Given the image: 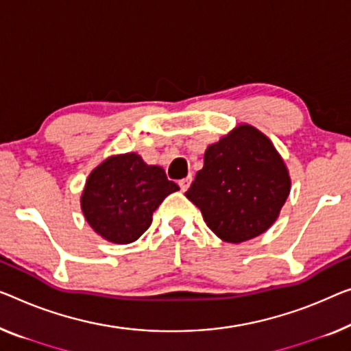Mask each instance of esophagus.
<instances>
[{
  "label": "esophagus",
  "mask_w": 351,
  "mask_h": 351,
  "mask_svg": "<svg viewBox=\"0 0 351 351\" xmlns=\"http://www.w3.org/2000/svg\"><path fill=\"white\" fill-rule=\"evenodd\" d=\"M191 182H192V175H189L187 178H184V180H181V181H180V187H181V191H182V192H186L187 189H189Z\"/></svg>",
  "instance_id": "obj_1"
}]
</instances>
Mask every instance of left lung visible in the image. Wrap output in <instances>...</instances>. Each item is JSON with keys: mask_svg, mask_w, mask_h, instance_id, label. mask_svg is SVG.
Returning <instances> with one entry per match:
<instances>
[{"mask_svg": "<svg viewBox=\"0 0 351 351\" xmlns=\"http://www.w3.org/2000/svg\"><path fill=\"white\" fill-rule=\"evenodd\" d=\"M290 186L289 170L271 140L254 125L239 124L208 146L186 197L222 241L238 244L273 226Z\"/></svg>", "mask_w": 351, "mask_h": 351, "instance_id": "1", "label": "left lung"}]
</instances>
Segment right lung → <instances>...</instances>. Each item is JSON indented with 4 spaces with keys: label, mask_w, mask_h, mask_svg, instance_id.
Returning a JSON list of instances; mask_svg holds the SVG:
<instances>
[{
    "label": "right lung",
    "mask_w": 351,
    "mask_h": 351,
    "mask_svg": "<svg viewBox=\"0 0 351 351\" xmlns=\"http://www.w3.org/2000/svg\"><path fill=\"white\" fill-rule=\"evenodd\" d=\"M180 191L159 165L137 153L110 156L88 176L80 203L86 222L114 244L137 241L167 195Z\"/></svg>",
    "instance_id": "obj_1"
}]
</instances>
